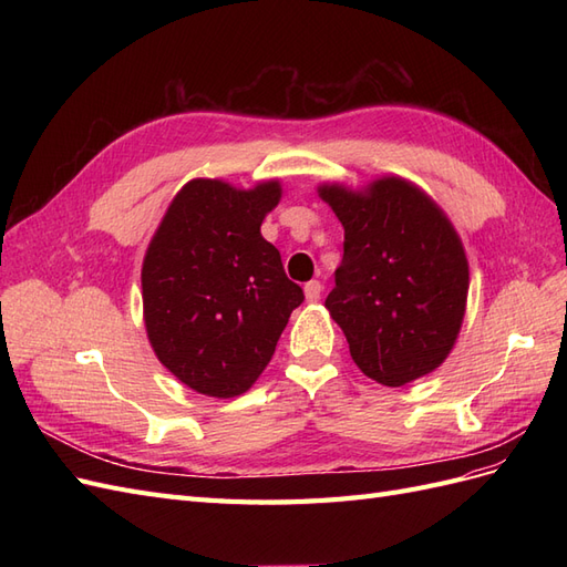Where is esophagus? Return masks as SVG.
<instances>
[{"label":"esophagus","mask_w":567,"mask_h":567,"mask_svg":"<svg viewBox=\"0 0 567 567\" xmlns=\"http://www.w3.org/2000/svg\"><path fill=\"white\" fill-rule=\"evenodd\" d=\"M321 290H323L321 281H307L305 284V298H307V302H317L321 298Z\"/></svg>","instance_id":"34e87169"}]
</instances>
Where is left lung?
<instances>
[{"mask_svg":"<svg viewBox=\"0 0 567 567\" xmlns=\"http://www.w3.org/2000/svg\"><path fill=\"white\" fill-rule=\"evenodd\" d=\"M346 241L326 298L354 364L390 388L437 369L458 336L468 262L452 221L421 188L383 177L367 192L321 186Z\"/></svg>","mask_w":567,"mask_h":567,"instance_id":"8db88e82","label":"left lung"}]
</instances>
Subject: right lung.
I'll return each mask as SVG.
<instances>
[{
	"label": "right lung",
	"instance_id": "obj_1",
	"mask_svg": "<svg viewBox=\"0 0 567 567\" xmlns=\"http://www.w3.org/2000/svg\"><path fill=\"white\" fill-rule=\"evenodd\" d=\"M279 182L250 192L194 179L169 203L144 257V321L153 352L192 390L236 398L265 371L305 300L260 234Z\"/></svg>",
	"mask_w": 567,
	"mask_h": 567
}]
</instances>
